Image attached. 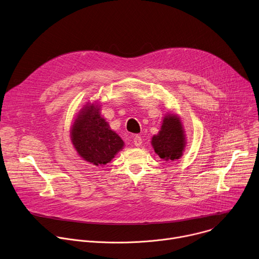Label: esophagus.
I'll return each instance as SVG.
<instances>
[{"mask_svg":"<svg viewBox=\"0 0 259 259\" xmlns=\"http://www.w3.org/2000/svg\"><path fill=\"white\" fill-rule=\"evenodd\" d=\"M134 145L136 146V147H140L141 145H142V138L140 137V136H136L135 138H134Z\"/></svg>","mask_w":259,"mask_h":259,"instance_id":"34e87169","label":"esophagus"}]
</instances>
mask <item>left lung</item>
<instances>
[{
	"label": "left lung",
	"mask_w": 259,
	"mask_h": 259,
	"mask_svg": "<svg viewBox=\"0 0 259 259\" xmlns=\"http://www.w3.org/2000/svg\"><path fill=\"white\" fill-rule=\"evenodd\" d=\"M151 145L158 156L165 161L180 159L187 146V138L181 117L175 113L164 115L160 131L151 139Z\"/></svg>",
	"instance_id": "1"
}]
</instances>
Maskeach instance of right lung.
Returning <instances> with one entry per match:
<instances>
[{
    "label": "right lung",
    "mask_w": 259,
    "mask_h": 259,
    "mask_svg": "<svg viewBox=\"0 0 259 259\" xmlns=\"http://www.w3.org/2000/svg\"><path fill=\"white\" fill-rule=\"evenodd\" d=\"M71 143L79 157L94 165H105L124 147L122 139L101 115L97 102H88L70 128Z\"/></svg>",
    "instance_id": "add662e5"
}]
</instances>
